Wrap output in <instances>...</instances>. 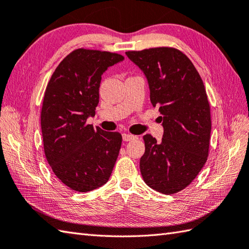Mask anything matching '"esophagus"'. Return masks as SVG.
I'll return each instance as SVG.
<instances>
[{
    "label": "esophagus",
    "mask_w": 249,
    "mask_h": 249,
    "mask_svg": "<svg viewBox=\"0 0 249 249\" xmlns=\"http://www.w3.org/2000/svg\"><path fill=\"white\" fill-rule=\"evenodd\" d=\"M136 139V136L130 135V134H123V140L124 141H130Z\"/></svg>",
    "instance_id": "obj_1"
}]
</instances>
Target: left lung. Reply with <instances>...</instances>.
<instances>
[{"instance_id":"obj_1","label":"left lung","mask_w":249,"mask_h":249,"mask_svg":"<svg viewBox=\"0 0 249 249\" xmlns=\"http://www.w3.org/2000/svg\"><path fill=\"white\" fill-rule=\"evenodd\" d=\"M126 55L147 76L151 104L159 107L164 127L160 142L143 136L141 175L155 191L177 193L196 179L208 158L212 119L205 86L192 61L175 47Z\"/></svg>"}]
</instances>
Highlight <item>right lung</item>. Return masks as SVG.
<instances>
[{
	"label": "right lung",
	"mask_w": 249,
	"mask_h": 249,
	"mask_svg": "<svg viewBox=\"0 0 249 249\" xmlns=\"http://www.w3.org/2000/svg\"><path fill=\"white\" fill-rule=\"evenodd\" d=\"M123 59L116 53L77 48L47 83L41 111L44 153L57 178L74 191L104 186L119 157L122 135L86 121L98 106L101 74Z\"/></svg>",
	"instance_id": "1"
}]
</instances>
